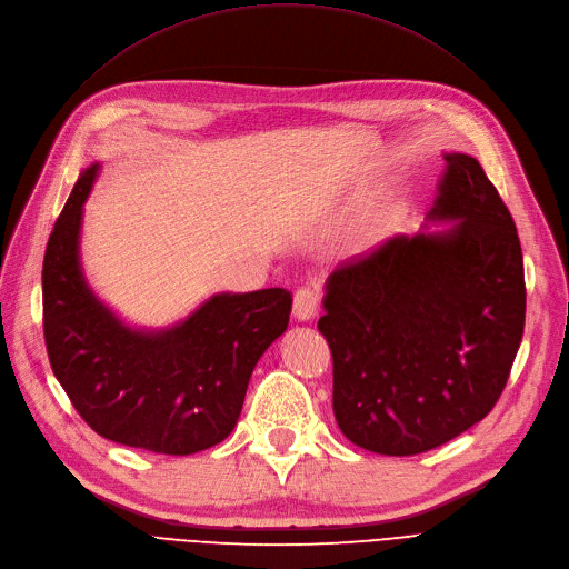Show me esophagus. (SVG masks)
I'll list each match as a JSON object with an SVG mask.
<instances>
[{"instance_id":"1","label":"esophagus","mask_w":569,"mask_h":569,"mask_svg":"<svg viewBox=\"0 0 569 569\" xmlns=\"http://www.w3.org/2000/svg\"><path fill=\"white\" fill-rule=\"evenodd\" d=\"M319 308V291L315 287H303L293 296V317L299 321H310Z\"/></svg>"}]
</instances>
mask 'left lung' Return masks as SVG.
<instances>
[{"mask_svg":"<svg viewBox=\"0 0 569 569\" xmlns=\"http://www.w3.org/2000/svg\"><path fill=\"white\" fill-rule=\"evenodd\" d=\"M428 222L327 280L317 329L333 355L342 436L385 456L436 449L498 402L523 338L521 242L479 161L445 152Z\"/></svg>","mask_w":569,"mask_h":569,"instance_id":"8db88e82","label":"left lung"}]
</instances>
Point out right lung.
<instances>
[{"label": "right lung", "mask_w": 569, "mask_h": 569, "mask_svg": "<svg viewBox=\"0 0 569 569\" xmlns=\"http://www.w3.org/2000/svg\"><path fill=\"white\" fill-rule=\"evenodd\" d=\"M99 161L78 176L43 257V336L58 382L101 438L187 456L229 438L252 370L289 323L291 293H212L173 327L133 329L80 266L83 203Z\"/></svg>", "instance_id": "1"}]
</instances>
